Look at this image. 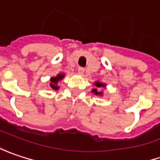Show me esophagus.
Masks as SVG:
<instances>
[{
    "label": "esophagus",
    "instance_id": "obj_1",
    "mask_svg": "<svg viewBox=\"0 0 160 160\" xmlns=\"http://www.w3.org/2000/svg\"><path fill=\"white\" fill-rule=\"evenodd\" d=\"M84 72H85V69L83 67H79L78 68V72L80 73V74H83Z\"/></svg>",
    "mask_w": 160,
    "mask_h": 160
}]
</instances>
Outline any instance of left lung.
<instances>
[{
	"label": "left lung",
	"instance_id": "1",
	"mask_svg": "<svg viewBox=\"0 0 160 160\" xmlns=\"http://www.w3.org/2000/svg\"><path fill=\"white\" fill-rule=\"evenodd\" d=\"M94 85H95L97 88L106 87V84H105V83H102V82H99V81H96V82L94 83ZM97 88L92 89V92L95 93V95H99V96H100V95H102V92H99V91H98V89Z\"/></svg>",
	"mask_w": 160,
	"mask_h": 160
}]
</instances>
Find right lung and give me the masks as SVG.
<instances>
[{"instance_id": "1", "label": "right lung", "mask_w": 160, "mask_h": 160, "mask_svg": "<svg viewBox=\"0 0 160 160\" xmlns=\"http://www.w3.org/2000/svg\"><path fill=\"white\" fill-rule=\"evenodd\" d=\"M63 77H64V74H63V73H60V74H58L56 77H52V78H51V80H50V81H51L50 87L52 88V89H54V90H57V89L59 88L58 81L62 80Z\"/></svg>"}]
</instances>
